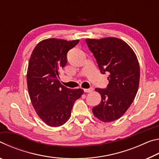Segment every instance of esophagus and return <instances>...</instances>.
Masks as SVG:
<instances>
[{
    "label": "esophagus",
    "mask_w": 159,
    "mask_h": 159,
    "mask_svg": "<svg viewBox=\"0 0 159 159\" xmlns=\"http://www.w3.org/2000/svg\"><path fill=\"white\" fill-rule=\"evenodd\" d=\"M93 91V88H88V89H84V92L85 93H91Z\"/></svg>",
    "instance_id": "esophagus-1"
}]
</instances>
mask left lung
Segmentation results:
<instances>
[{
    "mask_svg": "<svg viewBox=\"0 0 159 159\" xmlns=\"http://www.w3.org/2000/svg\"><path fill=\"white\" fill-rule=\"evenodd\" d=\"M85 41L101 73H109L107 89L95 88L101 102L93 108V115L102 122L114 121L125 114L138 93L140 75L138 57L130 45L118 38Z\"/></svg>",
    "mask_w": 159,
    "mask_h": 159,
    "instance_id": "8db88e82",
    "label": "left lung"
}]
</instances>
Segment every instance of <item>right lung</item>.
<instances>
[{"label": "right lung", "instance_id": "right-lung-1", "mask_svg": "<svg viewBox=\"0 0 159 159\" xmlns=\"http://www.w3.org/2000/svg\"><path fill=\"white\" fill-rule=\"evenodd\" d=\"M79 40L48 39L34 48L26 74L29 95L39 117L50 127L64 125L71 116L75 101L83 90L69 89L59 80L60 70L66 64V54Z\"/></svg>", "mask_w": 159, "mask_h": 159}]
</instances>
